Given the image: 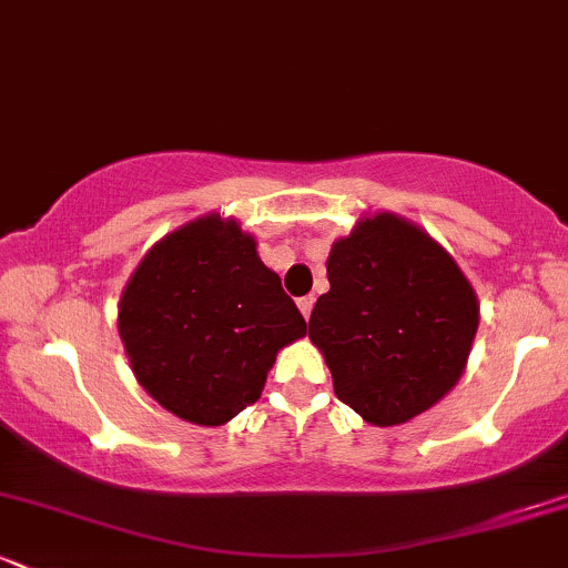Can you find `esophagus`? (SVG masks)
<instances>
[{
    "instance_id": "1",
    "label": "esophagus",
    "mask_w": 568,
    "mask_h": 568,
    "mask_svg": "<svg viewBox=\"0 0 568 568\" xmlns=\"http://www.w3.org/2000/svg\"><path fill=\"white\" fill-rule=\"evenodd\" d=\"M312 306H315V296H302V298H298V310H302L304 317L312 315Z\"/></svg>"
}]
</instances>
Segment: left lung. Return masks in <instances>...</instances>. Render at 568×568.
<instances>
[{"instance_id":"left-lung-1","label":"left lung","mask_w":568,"mask_h":568,"mask_svg":"<svg viewBox=\"0 0 568 568\" xmlns=\"http://www.w3.org/2000/svg\"><path fill=\"white\" fill-rule=\"evenodd\" d=\"M328 283L310 338L323 349L336 397L363 419L403 425L459 382L478 298L419 226L393 213L363 219L331 247Z\"/></svg>"}]
</instances>
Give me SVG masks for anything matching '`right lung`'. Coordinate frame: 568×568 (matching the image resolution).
Wrapping results in <instances>:
<instances>
[{
  "label": "right lung",
  "mask_w": 568,
  "mask_h": 568,
  "mask_svg": "<svg viewBox=\"0 0 568 568\" xmlns=\"http://www.w3.org/2000/svg\"><path fill=\"white\" fill-rule=\"evenodd\" d=\"M306 323L256 240L205 216L143 256L120 302L130 366L160 406L216 427L253 406L280 347Z\"/></svg>",
  "instance_id": "right-lung-1"
}]
</instances>
